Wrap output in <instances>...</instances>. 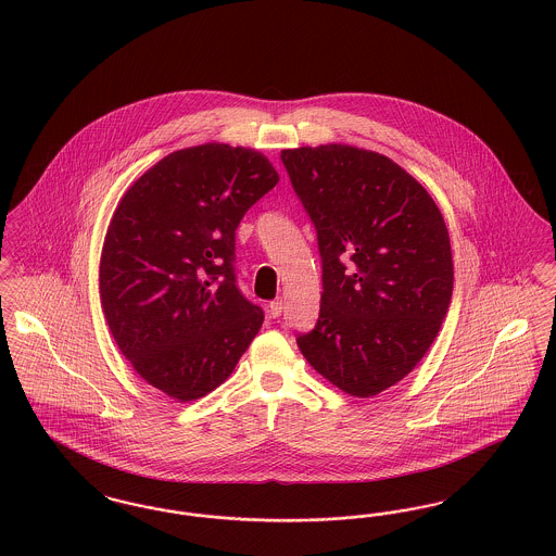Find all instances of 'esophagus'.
<instances>
[{
    "mask_svg": "<svg viewBox=\"0 0 556 556\" xmlns=\"http://www.w3.org/2000/svg\"><path fill=\"white\" fill-rule=\"evenodd\" d=\"M283 308H286V304H283L281 298H277V300H273V302L268 304V313H270V317L273 318L281 317Z\"/></svg>",
    "mask_w": 556,
    "mask_h": 556,
    "instance_id": "obj_1",
    "label": "esophagus"
}]
</instances>
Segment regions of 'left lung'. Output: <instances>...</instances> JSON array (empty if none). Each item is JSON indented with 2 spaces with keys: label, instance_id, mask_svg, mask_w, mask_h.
Here are the masks:
<instances>
[{
  "label": "left lung",
  "instance_id": "obj_1",
  "mask_svg": "<svg viewBox=\"0 0 556 556\" xmlns=\"http://www.w3.org/2000/svg\"><path fill=\"white\" fill-rule=\"evenodd\" d=\"M323 261L317 325L298 338L345 394L377 396L425 356L446 317L454 265L444 216L394 160L344 143L283 150Z\"/></svg>",
  "mask_w": 556,
  "mask_h": 556
}]
</instances>
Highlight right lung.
I'll return each instance as SVG.
<instances>
[{
  "label": "right lung",
  "mask_w": 556,
  "mask_h": 556,
  "mask_svg": "<svg viewBox=\"0 0 556 556\" xmlns=\"http://www.w3.org/2000/svg\"><path fill=\"white\" fill-rule=\"evenodd\" d=\"M277 181L261 152L204 143L156 162L112 214L100 261L110 333L177 402L218 388L265 320L236 286V229Z\"/></svg>",
  "instance_id": "1"
}]
</instances>
